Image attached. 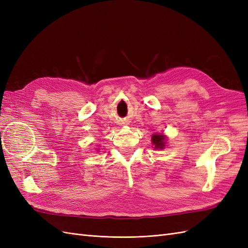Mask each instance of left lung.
<instances>
[{
    "label": "left lung",
    "instance_id": "obj_1",
    "mask_svg": "<svg viewBox=\"0 0 248 248\" xmlns=\"http://www.w3.org/2000/svg\"><path fill=\"white\" fill-rule=\"evenodd\" d=\"M152 142L156 149H163L164 147V136L162 134H154L152 137Z\"/></svg>",
    "mask_w": 248,
    "mask_h": 248
}]
</instances>
